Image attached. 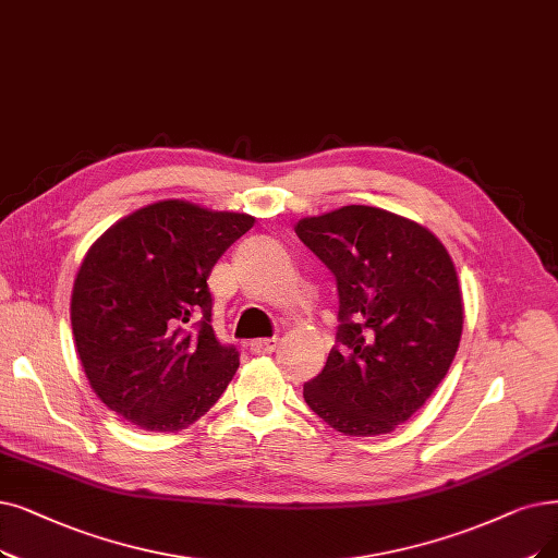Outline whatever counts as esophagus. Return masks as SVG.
Masks as SVG:
<instances>
[{
    "label": "esophagus",
    "instance_id": "obj_1",
    "mask_svg": "<svg viewBox=\"0 0 558 558\" xmlns=\"http://www.w3.org/2000/svg\"><path fill=\"white\" fill-rule=\"evenodd\" d=\"M277 343H279V339H277V337H267V339H254V341L250 343V350H252L254 354H270V352H275Z\"/></svg>",
    "mask_w": 558,
    "mask_h": 558
}]
</instances>
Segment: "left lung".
Segmentation results:
<instances>
[{
    "label": "left lung",
    "mask_w": 558,
    "mask_h": 558,
    "mask_svg": "<svg viewBox=\"0 0 558 558\" xmlns=\"http://www.w3.org/2000/svg\"><path fill=\"white\" fill-rule=\"evenodd\" d=\"M295 233L339 286V348L304 385L306 405L343 435H387L453 364L464 320L453 258L426 227L373 206L304 217Z\"/></svg>",
    "instance_id": "1"
}]
</instances>
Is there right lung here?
<instances>
[{"label": "right lung", "instance_id": "right-lung-1", "mask_svg": "<svg viewBox=\"0 0 558 558\" xmlns=\"http://www.w3.org/2000/svg\"><path fill=\"white\" fill-rule=\"evenodd\" d=\"M252 227L247 213L165 198L88 247L71 295L75 348L96 396L132 426L185 430L233 380L240 354L215 339L208 275Z\"/></svg>", "mask_w": 558, "mask_h": 558}]
</instances>
